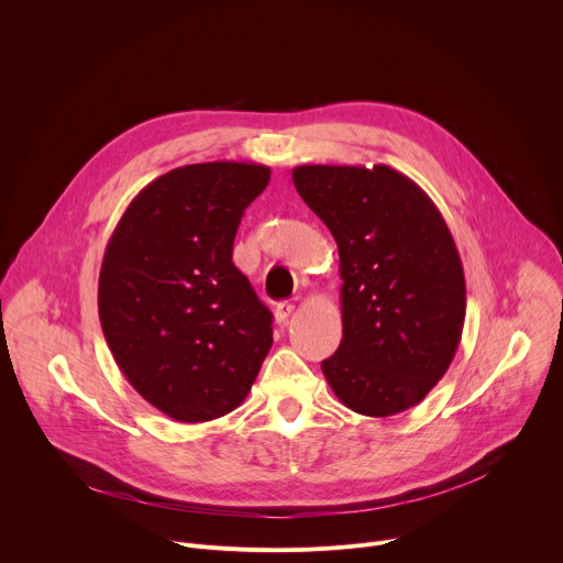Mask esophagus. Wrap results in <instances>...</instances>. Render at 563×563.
I'll list each match as a JSON object with an SVG mask.
<instances>
[{
	"instance_id": "34e87169",
	"label": "esophagus",
	"mask_w": 563,
	"mask_h": 563,
	"mask_svg": "<svg viewBox=\"0 0 563 563\" xmlns=\"http://www.w3.org/2000/svg\"><path fill=\"white\" fill-rule=\"evenodd\" d=\"M294 309H296V305L294 302H278L276 305V320H278V323H287V320H289V316L294 313Z\"/></svg>"
}]
</instances>
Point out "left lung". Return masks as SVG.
Wrapping results in <instances>:
<instances>
[{"label": "left lung", "instance_id": "obj_1", "mask_svg": "<svg viewBox=\"0 0 563 563\" xmlns=\"http://www.w3.org/2000/svg\"><path fill=\"white\" fill-rule=\"evenodd\" d=\"M291 178L341 258L343 339L320 369L358 415L415 408L448 372L465 320L463 265L441 211L387 165H302Z\"/></svg>", "mask_w": 563, "mask_h": 563}]
</instances>
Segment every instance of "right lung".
Masks as SVG:
<instances>
[{
    "label": "right lung",
    "instance_id": "right-lung-1",
    "mask_svg": "<svg viewBox=\"0 0 563 563\" xmlns=\"http://www.w3.org/2000/svg\"><path fill=\"white\" fill-rule=\"evenodd\" d=\"M269 176L254 163L174 169L131 200L109 238L104 339L135 391L180 423L243 404L274 343L272 311L231 261L240 218Z\"/></svg>",
    "mask_w": 563,
    "mask_h": 563
}]
</instances>
